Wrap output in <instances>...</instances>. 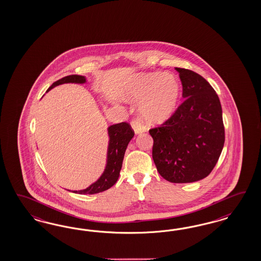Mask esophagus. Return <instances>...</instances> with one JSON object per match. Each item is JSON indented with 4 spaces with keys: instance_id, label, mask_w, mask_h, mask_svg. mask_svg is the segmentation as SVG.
I'll return each mask as SVG.
<instances>
[{
    "instance_id": "obj_1",
    "label": "esophagus",
    "mask_w": 261,
    "mask_h": 261,
    "mask_svg": "<svg viewBox=\"0 0 261 261\" xmlns=\"http://www.w3.org/2000/svg\"><path fill=\"white\" fill-rule=\"evenodd\" d=\"M131 126L133 128L136 134H141L146 131V128L143 125L142 121L139 119H134L131 121Z\"/></svg>"
}]
</instances>
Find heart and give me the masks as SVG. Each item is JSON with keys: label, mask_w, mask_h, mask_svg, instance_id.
<instances>
[{"label": "heart", "mask_w": 261, "mask_h": 261, "mask_svg": "<svg viewBox=\"0 0 261 261\" xmlns=\"http://www.w3.org/2000/svg\"><path fill=\"white\" fill-rule=\"evenodd\" d=\"M180 83L171 73L160 71L140 75L128 96L141 103V114L148 123L159 124L169 119L180 97Z\"/></svg>", "instance_id": "obj_1"}]
</instances>
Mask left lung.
I'll return each mask as SVG.
<instances>
[{"label": "left lung", "instance_id": "8db88e82", "mask_svg": "<svg viewBox=\"0 0 261 261\" xmlns=\"http://www.w3.org/2000/svg\"><path fill=\"white\" fill-rule=\"evenodd\" d=\"M176 71L185 100L163 124L149 130L154 141L152 158L166 181L196 182L213 171L224 146L221 103L197 72L184 68Z\"/></svg>", "mask_w": 261, "mask_h": 261}]
</instances>
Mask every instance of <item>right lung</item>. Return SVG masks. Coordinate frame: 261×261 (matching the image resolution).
<instances>
[{
  "label": "right lung",
  "instance_id": "add662e5",
  "mask_svg": "<svg viewBox=\"0 0 261 261\" xmlns=\"http://www.w3.org/2000/svg\"><path fill=\"white\" fill-rule=\"evenodd\" d=\"M86 79L82 75L71 74L59 79L53 83L48 90L64 83H85ZM47 90V91H48ZM109 134V146L107 153V165L100 178L83 190H73L72 192L79 194H95L110 189L119 179V172L122 166V161L127 145L134 137V131L131 125L127 122H120L111 125L108 128Z\"/></svg>",
  "mask_w": 261,
  "mask_h": 261
}]
</instances>
